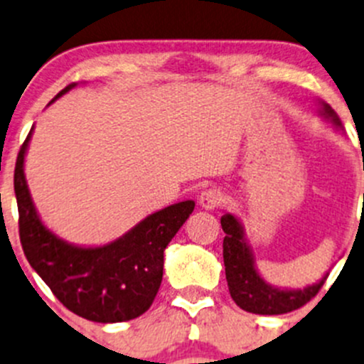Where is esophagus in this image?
<instances>
[{"instance_id": "34e87169", "label": "esophagus", "mask_w": 364, "mask_h": 364, "mask_svg": "<svg viewBox=\"0 0 364 364\" xmlns=\"http://www.w3.org/2000/svg\"><path fill=\"white\" fill-rule=\"evenodd\" d=\"M222 200H223L222 192L216 188H205L199 196V205L203 209H208V211L218 208V205L222 204Z\"/></svg>"}]
</instances>
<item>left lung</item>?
I'll use <instances>...</instances> for the list:
<instances>
[{"instance_id":"1","label":"left lung","mask_w":364,"mask_h":364,"mask_svg":"<svg viewBox=\"0 0 364 364\" xmlns=\"http://www.w3.org/2000/svg\"><path fill=\"white\" fill-rule=\"evenodd\" d=\"M318 116L329 121L338 132H343L340 117L333 111L331 105L322 100H318ZM220 223L225 232L223 264H225L227 285H229V292L234 303L243 308L245 311L259 315L287 314V311L297 310L306 304L321 291L329 273H324L321 280L303 289H284L267 284L257 269L255 257H253L252 247L245 236V227L240 218L234 216L232 213H225L220 218Z\"/></svg>"}]
</instances>
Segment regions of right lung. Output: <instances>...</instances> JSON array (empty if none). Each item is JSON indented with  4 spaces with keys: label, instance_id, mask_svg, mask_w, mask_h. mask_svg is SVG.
<instances>
[{
    "label": "right lung",
    "instance_id": "obj_1",
    "mask_svg": "<svg viewBox=\"0 0 364 364\" xmlns=\"http://www.w3.org/2000/svg\"><path fill=\"white\" fill-rule=\"evenodd\" d=\"M75 86L77 82L68 84L53 102ZM33 130L21 148L14 174L26 259L54 296L79 317L102 324L137 318L151 306L164 277L165 248L192 215L196 203L167 205L102 247L68 243L42 222L29 193L24 159Z\"/></svg>",
    "mask_w": 364,
    "mask_h": 364
}]
</instances>
